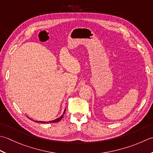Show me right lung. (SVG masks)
I'll return each instance as SVG.
<instances>
[{"label": "right lung", "instance_id": "1", "mask_svg": "<svg viewBox=\"0 0 153 153\" xmlns=\"http://www.w3.org/2000/svg\"><path fill=\"white\" fill-rule=\"evenodd\" d=\"M65 110H66V109L64 110V112L63 114H62V116L61 117H59L58 118H57L56 120H52V121H35L36 122H39V123H57V122H59V121H61L62 118L63 117V115L65 114ZM31 120V119H30Z\"/></svg>", "mask_w": 153, "mask_h": 153}]
</instances>
